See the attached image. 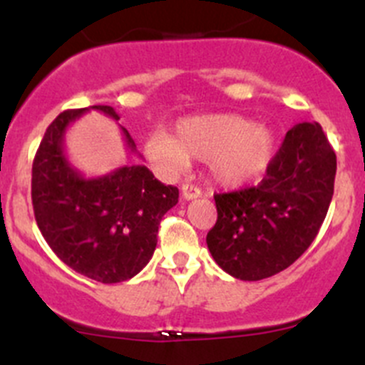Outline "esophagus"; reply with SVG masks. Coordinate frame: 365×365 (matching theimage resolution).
<instances>
[{
	"mask_svg": "<svg viewBox=\"0 0 365 365\" xmlns=\"http://www.w3.org/2000/svg\"><path fill=\"white\" fill-rule=\"evenodd\" d=\"M201 196V189L200 187L192 185V183H183L182 185V197L185 201H192L197 200Z\"/></svg>",
	"mask_w": 365,
	"mask_h": 365,
	"instance_id": "esophagus-1",
	"label": "esophagus"
}]
</instances>
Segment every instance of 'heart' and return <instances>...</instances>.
Instances as JSON below:
<instances>
[{"instance_id":"1","label":"heart","mask_w":365,"mask_h":365,"mask_svg":"<svg viewBox=\"0 0 365 365\" xmlns=\"http://www.w3.org/2000/svg\"><path fill=\"white\" fill-rule=\"evenodd\" d=\"M148 159L165 171H178L189 159L208 160L212 178L224 187H244L267 173L277 152V135L240 114L183 118L175 135L155 130L145 143Z\"/></svg>"}]
</instances>
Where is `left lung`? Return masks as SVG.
Instances as JSON below:
<instances>
[{
  "instance_id": "obj_1",
  "label": "left lung",
  "mask_w": 365,
  "mask_h": 365,
  "mask_svg": "<svg viewBox=\"0 0 365 365\" xmlns=\"http://www.w3.org/2000/svg\"><path fill=\"white\" fill-rule=\"evenodd\" d=\"M336 169L322 125H295L259 185L215 196L217 222L206 235L215 263L242 281H261L295 263L325 220Z\"/></svg>"
}]
</instances>
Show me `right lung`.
<instances>
[{"label":"right lung","instance_id":"1","mask_svg":"<svg viewBox=\"0 0 365 365\" xmlns=\"http://www.w3.org/2000/svg\"><path fill=\"white\" fill-rule=\"evenodd\" d=\"M91 109L120 120L111 106H90L61 113L47 127L33 160V212L46 242L65 264L113 284L132 279L152 259L159 224L178 203V189L160 183L143 164L121 165L95 178L83 176L70 164L65 134ZM121 134L128 152L138 153L123 127Z\"/></svg>","mask_w":365,"mask_h":365}]
</instances>
